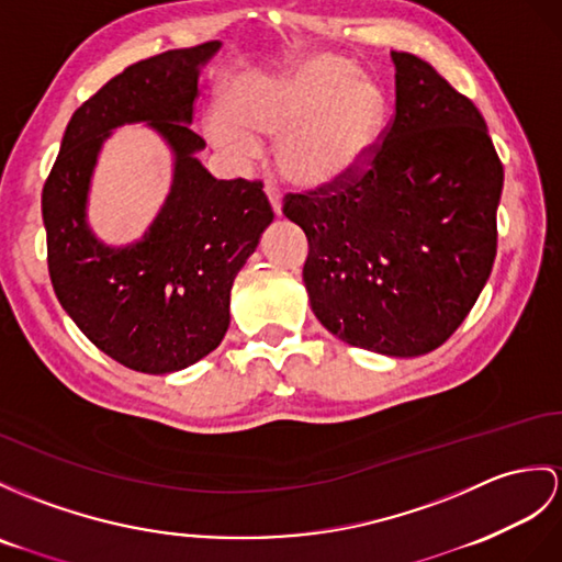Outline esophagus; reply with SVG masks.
I'll return each instance as SVG.
<instances>
[{"mask_svg": "<svg viewBox=\"0 0 562 562\" xmlns=\"http://www.w3.org/2000/svg\"><path fill=\"white\" fill-rule=\"evenodd\" d=\"M265 193H267V198L271 202L273 214H281V190H279V186L273 183V181H265Z\"/></svg>", "mask_w": 562, "mask_h": 562, "instance_id": "1", "label": "esophagus"}]
</instances>
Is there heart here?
<instances>
[{"mask_svg": "<svg viewBox=\"0 0 562 562\" xmlns=\"http://www.w3.org/2000/svg\"><path fill=\"white\" fill-rule=\"evenodd\" d=\"M384 98L338 59L314 57L285 76L240 78L228 104H214L204 131L224 153L250 159L257 135L280 138L279 167L300 186H328L360 169L372 153Z\"/></svg>", "mask_w": 562, "mask_h": 562, "instance_id": "1", "label": "heart"}]
</instances>
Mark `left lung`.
I'll use <instances>...</instances> for the list:
<instances>
[{"label":"left lung","mask_w":562,"mask_h":562,"mask_svg":"<svg viewBox=\"0 0 562 562\" xmlns=\"http://www.w3.org/2000/svg\"><path fill=\"white\" fill-rule=\"evenodd\" d=\"M395 64V114L360 169L283 198L305 231L303 281L328 331L355 348L417 358L474 307L496 259L503 164L486 121L436 68Z\"/></svg>","instance_id":"left-lung-1"}]
</instances>
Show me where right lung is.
<instances>
[{
  "label": "right lung",
  "mask_w": 562,
  "mask_h": 562,
  "mask_svg": "<svg viewBox=\"0 0 562 562\" xmlns=\"http://www.w3.org/2000/svg\"><path fill=\"white\" fill-rule=\"evenodd\" d=\"M218 47L161 52L106 80L68 121L43 188L54 293L94 346L135 372H178L222 344L231 285L273 218L262 183L216 181L195 157L198 76ZM135 120L170 143L175 183L144 240L109 249L85 222L89 178L111 128Z\"/></svg>",
  "instance_id": "right-lung-1"
}]
</instances>
